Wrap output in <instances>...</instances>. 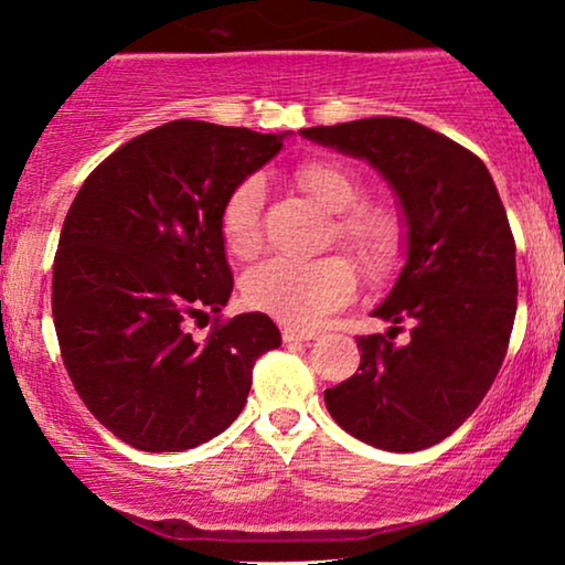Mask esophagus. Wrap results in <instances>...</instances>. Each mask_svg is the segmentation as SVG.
Listing matches in <instances>:
<instances>
[{
  "instance_id": "obj_1",
  "label": "esophagus",
  "mask_w": 565,
  "mask_h": 565,
  "mask_svg": "<svg viewBox=\"0 0 565 565\" xmlns=\"http://www.w3.org/2000/svg\"><path fill=\"white\" fill-rule=\"evenodd\" d=\"M319 337V331L316 329H282V339L285 342H311V339Z\"/></svg>"
}]
</instances>
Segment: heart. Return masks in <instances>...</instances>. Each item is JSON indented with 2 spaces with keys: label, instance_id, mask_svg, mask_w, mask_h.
Listing matches in <instances>:
<instances>
[{
  "label": "heart",
  "instance_id": "b5f03b06",
  "mask_svg": "<svg viewBox=\"0 0 565 565\" xmlns=\"http://www.w3.org/2000/svg\"><path fill=\"white\" fill-rule=\"evenodd\" d=\"M296 182L329 213L337 242L365 267H385L398 249V228L391 215L362 207L365 192L350 169L337 161L311 159L296 169ZM262 203L265 182L246 177L226 198L221 211V234L236 257L257 254L262 242ZM244 300L257 311L292 327H316L354 292V273L342 257L311 262L269 259L244 277Z\"/></svg>",
  "mask_w": 565,
  "mask_h": 565
}]
</instances>
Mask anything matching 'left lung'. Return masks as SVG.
Masks as SVG:
<instances>
[{
    "instance_id": "1",
    "label": "left lung",
    "mask_w": 565,
    "mask_h": 565,
    "mask_svg": "<svg viewBox=\"0 0 565 565\" xmlns=\"http://www.w3.org/2000/svg\"><path fill=\"white\" fill-rule=\"evenodd\" d=\"M300 136L377 169L406 228V265L373 311L391 329L358 337L360 373L327 388L329 414L388 452L443 443L489 393L514 327V236L497 184L476 153L408 118L316 126ZM404 320L409 342L396 345Z\"/></svg>"
}]
</instances>
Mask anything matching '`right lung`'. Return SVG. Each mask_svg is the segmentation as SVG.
Instances as JSON below:
<instances>
[{
  "mask_svg": "<svg viewBox=\"0 0 565 565\" xmlns=\"http://www.w3.org/2000/svg\"><path fill=\"white\" fill-rule=\"evenodd\" d=\"M288 134L172 120L110 153L76 192L53 262V323L76 393L146 452H182L242 414L259 354L280 347L265 313H221L234 290L221 234L231 190Z\"/></svg>",
  "mask_w": 565,
  "mask_h": 565,
  "instance_id": "1",
  "label": "right lung"
}]
</instances>
